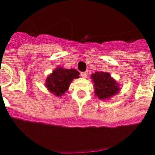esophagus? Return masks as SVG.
Here are the masks:
<instances>
[{"mask_svg": "<svg viewBox=\"0 0 155 155\" xmlns=\"http://www.w3.org/2000/svg\"><path fill=\"white\" fill-rule=\"evenodd\" d=\"M80 75H81L83 78H86L87 76V71H84V72L80 73Z\"/></svg>", "mask_w": 155, "mask_h": 155, "instance_id": "esophagus-1", "label": "esophagus"}]
</instances>
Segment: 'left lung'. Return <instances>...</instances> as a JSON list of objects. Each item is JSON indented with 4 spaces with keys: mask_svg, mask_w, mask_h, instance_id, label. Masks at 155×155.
Here are the masks:
<instances>
[{
    "mask_svg": "<svg viewBox=\"0 0 155 155\" xmlns=\"http://www.w3.org/2000/svg\"><path fill=\"white\" fill-rule=\"evenodd\" d=\"M91 78L94 83L95 94L99 99H109L120 91V85L109 73L97 71L92 74Z\"/></svg>",
    "mask_w": 155,
    "mask_h": 155,
    "instance_id": "1",
    "label": "left lung"
}]
</instances>
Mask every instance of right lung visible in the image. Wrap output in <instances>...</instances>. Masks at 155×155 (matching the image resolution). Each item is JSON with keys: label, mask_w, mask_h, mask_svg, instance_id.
Instances as JSON below:
<instances>
[{"label": "right lung", "mask_w": 155, "mask_h": 155, "mask_svg": "<svg viewBox=\"0 0 155 155\" xmlns=\"http://www.w3.org/2000/svg\"><path fill=\"white\" fill-rule=\"evenodd\" d=\"M80 73L75 69H64L58 67L46 80L45 86L56 97H61L69 88L71 82L79 78Z\"/></svg>", "instance_id": "right-lung-1"}]
</instances>
